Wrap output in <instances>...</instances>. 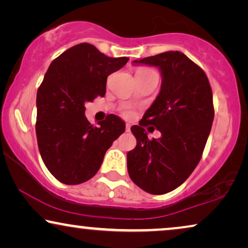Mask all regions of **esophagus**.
<instances>
[{
	"mask_svg": "<svg viewBox=\"0 0 248 248\" xmlns=\"http://www.w3.org/2000/svg\"><path fill=\"white\" fill-rule=\"evenodd\" d=\"M125 130H126V132H128L131 130V125L130 124H126L125 125Z\"/></svg>",
	"mask_w": 248,
	"mask_h": 248,
	"instance_id": "1",
	"label": "esophagus"
}]
</instances>
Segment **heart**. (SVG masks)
I'll list each match as a JSON object with an SVG mask.
<instances>
[{
	"label": "heart",
	"mask_w": 248,
	"mask_h": 248,
	"mask_svg": "<svg viewBox=\"0 0 248 248\" xmlns=\"http://www.w3.org/2000/svg\"><path fill=\"white\" fill-rule=\"evenodd\" d=\"M151 70H149V69H144V67H141V69H138V71H137V74H143V73H148V72H150ZM124 115L125 116H131L132 115V111L131 110H125L124 111Z\"/></svg>",
	"instance_id": "heart-1"
}]
</instances>
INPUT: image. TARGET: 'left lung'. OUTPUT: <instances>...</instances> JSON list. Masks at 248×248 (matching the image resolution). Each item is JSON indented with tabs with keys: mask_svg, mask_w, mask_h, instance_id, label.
Listing matches in <instances>:
<instances>
[{
	"mask_svg": "<svg viewBox=\"0 0 248 248\" xmlns=\"http://www.w3.org/2000/svg\"><path fill=\"white\" fill-rule=\"evenodd\" d=\"M133 63L158 67L161 88L140 125L131 127L137 147L127 152L128 175L143 191L165 194L182 185L201 159L215 117L212 90L204 71L177 50ZM148 124L162 137L149 140Z\"/></svg>",
	"mask_w": 248,
	"mask_h": 248,
	"instance_id": "8db88e82",
	"label": "left lung"
}]
</instances>
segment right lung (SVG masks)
<instances>
[{
	"mask_svg": "<svg viewBox=\"0 0 248 248\" xmlns=\"http://www.w3.org/2000/svg\"><path fill=\"white\" fill-rule=\"evenodd\" d=\"M127 61L108 57L82 43L50 63L37 91L36 134L44 164L63 184L77 185L93 177L106 151L125 131L124 121L116 115L93 126L84 105L105 96L107 77Z\"/></svg>",
	"mask_w": 248,
	"mask_h": 248,
	"instance_id": "right-lung-1",
	"label": "right lung"
}]
</instances>
